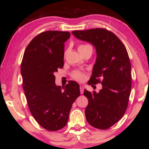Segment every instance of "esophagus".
<instances>
[{"label":"esophagus","instance_id":"obj_1","mask_svg":"<svg viewBox=\"0 0 149 149\" xmlns=\"http://www.w3.org/2000/svg\"><path fill=\"white\" fill-rule=\"evenodd\" d=\"M79 89H80L81 94H83V93H84V85H81L79 86Z\"/></svg>","mask_w":149,"mask_h":149}]
</instances>
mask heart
Wrapping results in <instances>:
<instances>
[{"mask_svg": "<svg viewBox=\"0 0 149 149\" xmlns=\"http://www.w3.org/2000/svg\"><path fill=\"white\" fill-rule=\"evenodd\" d=\"M87 46H89V45H80L78 47V50L82 49H84L85 47H86ZM72 77H74V79H77V80L82 81V80L84 79L85 74L82 72L77 71V72H75L73 73Z\"/></svg>", "mask_w": 149, "mask_h": 149, "instance_id": "b5f03b06", "label": "heart"}]
</instances>
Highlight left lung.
Here are the masks:
<instances>
[{
  "mask_svg": "<svg viewBox=\"0 0 149 149\" xmlns=\"http://www.w3.org/2000/svg\"><path fill=\"white\" fill-rule=\"evenodd\" d=\"M78 39L95 47L97 58L89 85L101 83L99 93L84 90L88 105L85 117L88 123L99 130H107L118 122L127 109L132 89L129 56L119 38L107 29L96 28L73 31Z\"/></svg>",
  "mask_w": 149,
  "mask_h": 149,
  "instance_id": "obj_1",
  "label": "left lung"
}]
</instances>
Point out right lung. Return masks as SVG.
Returning <instances> with one entry per match:
<instances>
[{"label": "right lung", "instance_id": "obj_1", "mask_svg": "<svg viewBox=\"0 0 149 149\" xmlns=\"http://www.w3.org/2000/svg\"><path fill=\"white\" fill-rule=\"evenodd\" d=\"M70 32L47 31L37 35L25 50L21 74L29 109L39 124L57 131L67 124L72 104L80 95L79 85L70 81L55 84L54 73L64 66V42Z\"/></svg>", "mask_w": 149, "mask_h": 149}]
</instances>
